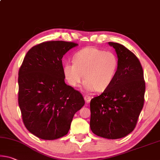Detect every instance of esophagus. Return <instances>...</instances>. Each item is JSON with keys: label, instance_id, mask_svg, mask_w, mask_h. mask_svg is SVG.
<instances>
[{"label": "esophagus", "instance_id": "obj_1", "mask_svg": "<svg viewBox=\"0 0 160 160\" xmlns=\"http://www.w3.org/2000/svg\"><path fill=\"white\" fill-rule=\"evenodd\" d=\"M91 98H91L90 96H89V95H85L84 96V99H85L86 103H89L90 102V100H91Z\"/></svg>", "mask_w": 160, "mask_h": 160}]
</instances>
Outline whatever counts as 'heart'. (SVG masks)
Segmentation results:
<instances>
[{
	"mask_svg": "<svg viewBox=\"0 0 160 160\" xmlns=\"http://www.w3.org/2000/svg\"><path fill=\"white\" fill-rule=\"evenodd\" d=\"M119 66L115 53L97 48L88 47L79 50L73 56V62L63 65L65 81L72 88H77L83 79L88 90L103 92L112 85Z\"/></svg>",
	"mask_w": 160,
	"mask_h": 160,
	"instance_id": "1",
	"label": "heart"
}]
</instances>
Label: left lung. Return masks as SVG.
<instances>
[{
  "label": "left lung",
  "mask_w": 160,
  "mask_h": 160,
  "mask_svg": "<svg viewBox=\"0 0 160 160\" xmlns=\"http://www.w3.org/2000/svg\"><path fill=\"white\" fill-rule=\"evenodd\" d=\"M108 44L118 55V72L112 85L91 100L90 126L95 135L115 139L135 129L144 105L145 82L136 55L120 43Z\"/></svg>",
  "instance_id": "1"
}]
</instances>
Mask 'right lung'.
Listing matches in <instances>:
<instances>
[{"label":"right lung","mask_w":160,"mask_h":160,"mask_svg":"<svg viewBox=\"0 0 160 160\" xmlns=\"http://www.w3.org/2000/svg\"><path fill=\"white\" fill-rule=\"evenodd\" d=\"M77 43L48 41L32 47L18 72V104L30 133L52 140L66 135L75 114L85 105L79 91L67 85L62 58Z\"/></svg>","instance_id":"right-lung-1"}]
</instances>
